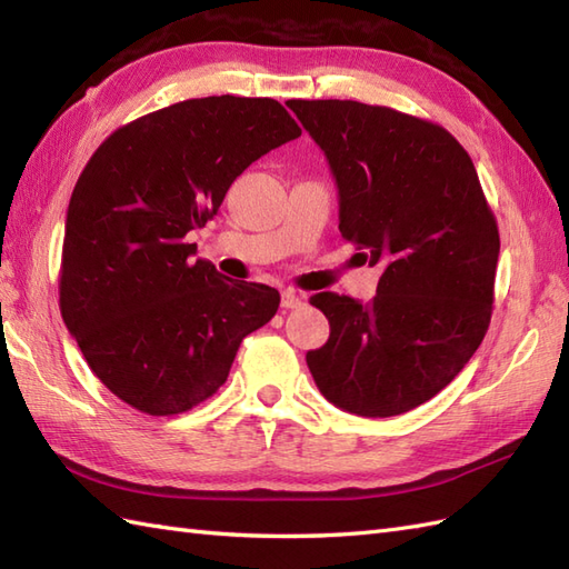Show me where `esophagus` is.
Returning <instances> with one entry per match:
<instances>
[{"label": "esophagus", "instance_id": "obj_1", "mask_svg": "<svg viewBox=\"0 0 569 569\" xmlns=\"http://www.w3.org/2000/svg\"><path fill=\"white\" fill-rule=\"evenodd\" d=\"M302 302H306V298H302L300 293H296V290H283L281 293V308H286V310H296V308H300Z\"/></svg>", "mask_w": 569, "mask_h": 569}]
</instances>
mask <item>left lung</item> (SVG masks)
I'll return each instance as SVG.
<instances>
[{
  "label": "left lung",
  "mask_w": 569,
  "mask_h": 569,
  "mask_svg": "<svg viewBox=\"0 0 569 569\" xmlns=\"http://www.w3.org/2000/svg\"><path fill=\"white\" fill-rule=\"evenodd\" d=\"M286 103L332 169L341 237L382 269L366 306L310 298L329 339L308 368L345 412H409L463 371L490 327L499 230L478 171L446 128L388 106Z\"/></svg>",
  "instance_id": "left-lung-1"
}]
</instances>
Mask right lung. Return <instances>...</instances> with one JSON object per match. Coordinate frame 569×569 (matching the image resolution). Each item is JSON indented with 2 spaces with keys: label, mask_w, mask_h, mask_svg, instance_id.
Masks as SVG:
<instances>
[{
  "label": "right lung",
  "mask_w": 569,
  "mask_h": 569,
  "mask_svg": "<svg viewBox=\"0 0 569 569\" xmlns=\"http://www.w3.org/2000/svg\"><path fill=\"white\" fill-rule=\"evenodd\" d=\"M298 136L276 99L222 94L142 116L91 154L64 220L60 312L116 398L152 417L187 412L279 310L276 288L193 261L187 234L249 164Z\"/></svg>",
  "instance_id": "add662e5"
}]
</instances>
